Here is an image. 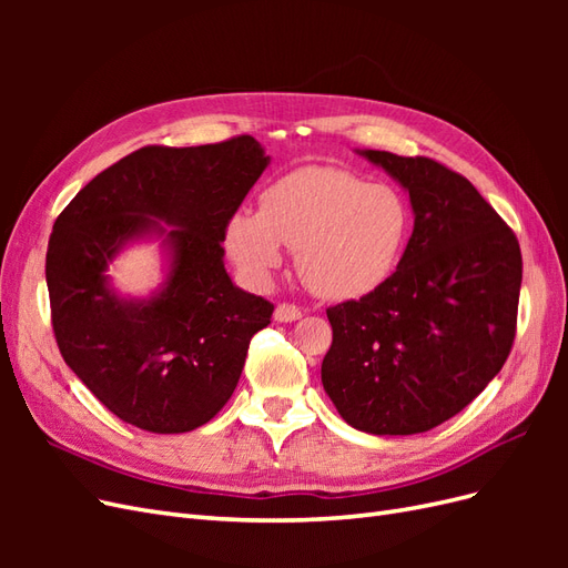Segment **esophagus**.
Masks as SVG:
<instances>
[{"label": "esophagus", "mask_w": 568, "mask_h": 568, "mask_svg": "<svg viewBox=\"0 0 568 568\" xmlns=\"http://www.w3.org/2000/svg\"><path fill=\"white\" fill-rule=\"evenodd\" d=\"M301 307L294 305V303H280L277 307H274V320L277 322H296L301 320Z\"/></svg>", "instance_id": "1"}]
</instances>
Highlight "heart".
<instances>
[{"instance_id":"heart-1","label":"heart","mask_w":568,"mask_h":568,"mask_svg":"<svg viewBox=\"0 0 568 568\" xmlns=\"http://www.w3.org/2000/svg\"><path fill=\"white\" fill-rule=\"evenodd\" d=\"M415 215L393 184L346 168L305 165L270 182L257 213L227 220L225 248L242 277L265 284L296 248V270L317 296L355 301L382 288L407 251Z\"/></svg>"}]
</instances>
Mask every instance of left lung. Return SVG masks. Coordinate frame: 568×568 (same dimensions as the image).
I'll return each instance as SVG.
<instances>
[{"instance_id": "1", "label": "left lung", "mask_w": 568, "mask_h": 568, "mask_svg": "<svg viewBox=\"0 0 568 568\" xmlns=\"http://www.w3.org/2000/svg\"><path fill=\"white\" fill-rule=\"evenodd\" d=\"M359 153L407 189L415 230L382 288L326 311L334 336L322 386L357 432L424 434L503 369L517 336L521 248L455 170L426 156Z\"/></svg>"}]
</instances>
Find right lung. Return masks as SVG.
Returning a JSON list of instances; mask_svg holds the SVG:
<instances>
[{
  "label": "right lung",
  "mask_w": 568,
  "mask_h": 568,
  "mask_svg": "<svg viewBox=\"0 0 568 568\" xmlns=\"http://www.w3.org/2000/svg\"><path fill=\"white\" fill-rule=\"evenodd\" d=\"M270 156L251 134L203 146H142L99 173L54 222L51 326L78 379L118 419L184 434L225 407L248 343L274 305L232 284L227 220ZM159 233L171 272L156 297L120 300L105 267L125 241Z\"/></svg>",
  "instance_id": "right-lung-1"
}]
</instances>
